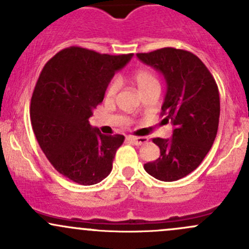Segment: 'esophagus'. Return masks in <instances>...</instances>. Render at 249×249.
Wrapping results in <instances>:
<instances>
[{
    "instance_id": "esophagus-1",
    "label": "esophagus",
    "mask_w": 249,
    "mask_h": 249,
    "mask_svg": "<svg viewBox=\"0 0 249 249\" xmlns=\"http://www.w3.org/2000/svg\"><path fill=\"white\" fill-rule=\"evenodd\" d=\"M127 140L130 141L132 143H134V145L140 146L146 143L147 141H148V138H146V136H128Z\"/></svg>"
}]
</instances>
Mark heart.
Returning <instances> with one entry per match:
<instances>
[{"label": "heart", "mask_w": 249, "mask_h": 249, "mask_svg": "<svg viewBox=\"0 0 249 249\" xmlns=\"http://www.w3.org/2000/svg\"><path fill=\"white\" fill-rule=\"evenodd\" d=\"M133 81L138 87V89L140 90V92H142L143 90L147 89V88L152 87V85L159 84L158 83L157 77L154 76L153 72L149 70H146V69H140V70L135 71L134 74H133ZM119 91V82L115 79L108 85L106 91V97L107 98H113L116 92Z\"/></svg>", "instance_id": "obj_1"}]
</instances>
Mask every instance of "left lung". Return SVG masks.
Here are the masks:
<instances>
[{"label": "left lung", "instance_id": "left-lung-1", "mask_svg": "<svg viewBox=\"0 0 249 249\" xmlns=\"http://www.w3.org/2000/svg\"><path fill=\"white\" fill-rule=\"evenodd\" d=\"M136 57L165 77L162 124H173L172 138L153 139L160 157L143 168L159 180H178L199 166L215 141L220 120L217 84L203 61L189 51L165 47Z\"/></svg>", "mask_w": 249, "mask_h": 249}]
</instances>
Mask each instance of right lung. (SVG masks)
I'll return each instance as SVG.
<instances>
[{
    "label": "right lung",
    "mask_w": 249,
    "mask_h": 249,
    "mask_svg": "<svg viewBox=\"0 0 249 249\" xmlns=\"http://www.w3.org/2000/svg\"><path fill=\"white\" fill-rule=\"evenodd\" d=\"M133 57L72 46L45 64L31 101V122L40 148L70 180L93 185L113 168L124 135H104L89 124L109 82Z\"/></svg>",
    "instance_id": "1"
}]
</instances>
